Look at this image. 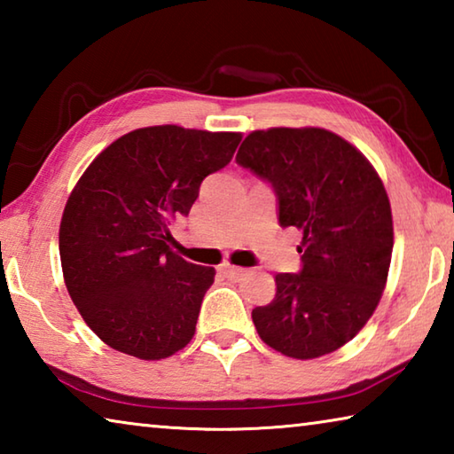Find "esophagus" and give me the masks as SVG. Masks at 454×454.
Returning <instances> with one entry per match:
<instances>
[{"instance_id": "esophagus-1", "label": "esophagus", "mask_w": 454, "mask_h": 454, "mask_svg": "<svg viewBox=\"0 0 454 454\" xmlns=\"http://www.w3.org/2000/svg\"><path fill=\"white\" fill-rule=\"evenodd\" d=\"M218 270L226 276V278H232V280H238L240 276L246 272L244 268L240 266H232V264H220Z\"/></svg>"}]
</instances>
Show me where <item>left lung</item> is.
<instances>
[{
    "label": "left lung",
    "mask_w": 454,
    "mask_h": 454,
    "mask_svg": "<svg viewBox=\"0 0 454 454\" xmlns=\"http://www.w3.org/2000/svg\"><path fill=\"white\" fill-rule=\"evenodd\" d=\"M236 162L272 184L280 224L302 232L301 274H276V296L252 310L284 356L310 360L350 342L379 306L393 256V212L379 172L325 128H268Z\"/></svg>",
    "instance_id": "obj_1"
}]
</instances>
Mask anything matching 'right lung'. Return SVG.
Instances as JSON below:
<instances>
[{"mask_svg":"<svg viewBox=\"0 0 454 454\" xmlns=\"http://www.w3.org/2000/svg\"><path fill=\"white\" fill-rule=\"evenodd\" d=\"M240 140V132L137 128L99 152L74 186L59 224L61 270L75 309L110 348L162 360L192 340L216 270L176 254L170 224Z\"/></svg>","mask_w":454,"mask_h":454,"instance_id":"add662e5","label":"right lung"}]
</instances>
